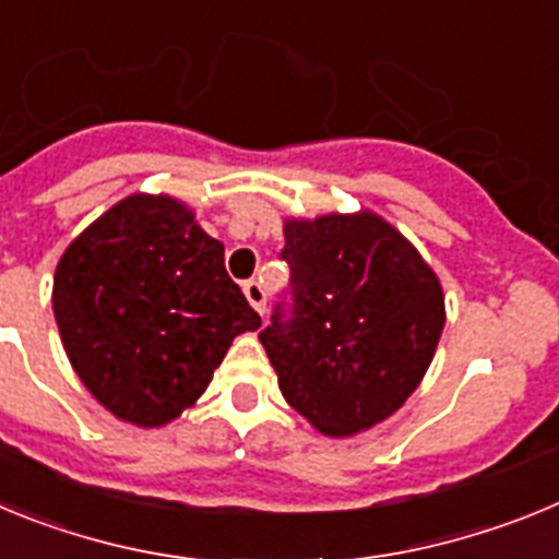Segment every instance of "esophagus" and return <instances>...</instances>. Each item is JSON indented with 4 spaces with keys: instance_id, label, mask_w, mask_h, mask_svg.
Masks as SVG:
<instances>
[{
    "instance_id": "34e87169",
    "label": "esophagus",
    "mask_w": 559,
    "mask_h": 559,
    "mask_svg": "<svg viewBox=\"0 0 559 559\" xmlns=\"http://www.w3.org/2000/svg\"><path fill=\"white\" fill-rule=\"evenodd\" d=\"M243 294H246V299H249L251 308H254L257 313H265V290H263V285L257 283V280H249V283H243Z\"/></svg>"
}]
</instances>
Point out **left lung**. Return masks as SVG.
<instances>
[{"mask_svg": "<svg viewBox=\"0 0 559 559\" xmlns=\"http://www.w3.org/2000/svg\"><path fill=\"white\" fill-rule=\"evenodd\" d=\"M288 302L260 330L288 406L328 437L392 417L431 367L445 296L392 224L364 210L285 221Z\"/></svg>", "mask_w": 559, "mask_h": 559, "instance_id": "8db88e82", "label": "left lung"}]
</instances>
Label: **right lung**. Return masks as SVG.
<instances>
[{"instance_id": "right-lung-1", "label": "right lung", "mask_w": 559, "mask_h": 559, "mask_svg": "<svg viewBox=\"0 0 559 559\" xmlns=\"http://www.w3.org/2000/svg\"><path fill=\"white\" fill-rule=\"evenodd\" d=\"M52 310L69 364L114 417L165 426L210 386L260 316L231 283L224 243L170 195H128L63 251Z\"/></svg>"}]
</instances>
